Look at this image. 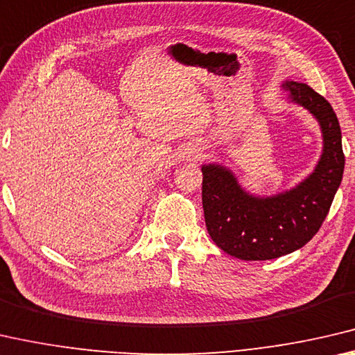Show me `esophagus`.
Here are the masks:
<instances>
[{
	"label": "esophagus",
	"instance_id": "1",
	"mask_svg": "<svg viewBox=\"0 0 355 355\" xmlns=\"http://www.w3.org/2000/svg\"><path fill=\"white\" fill-rule=\"evenodd\" d=\"M187 160H195V159H198V150H190V153H187Z\"/></svg>",
	"mask_w": 355,
	"mask_h": 355
}]
</instances>
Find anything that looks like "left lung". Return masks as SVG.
Returning <instances> with one entry per match:
<instances>
[{
    "instance_id": "left-lung-1",
    "label": "left lung",
    "mask_w": 355,
    "mask_h": 355,
    "mask_svg": "<svg viewBox=\"0 0 355 355\" xmlns=\"http://www.w3.org/2000/svg\"><path fill=\"white\" fill-rule=\"evenodd\" d=\"M282 88L289 92V102L310 112L321 127L322 154L304 181L277 195L257 196L237 182L230 168L201 166L207 232L237 259H275L310 242L327 217L345 171L341 129L332 105L305 83L286 80Z\"/></svg>"
}]
</instances>
